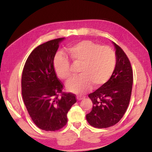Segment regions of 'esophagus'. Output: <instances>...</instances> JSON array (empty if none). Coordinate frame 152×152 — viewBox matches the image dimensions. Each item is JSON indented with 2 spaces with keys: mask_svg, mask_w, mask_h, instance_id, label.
<instances>
[{
  "mask_svg": "<svg viewBox=\"0 0 152 152\" xmlns=\"http://www.w3.org/2000/svg\"><path fill=\"white\" fill-rule=\"evenodd\" d=\"M77 99H78V100H81V99H84L85 98V96H77Z\"/></svg>",
  "mask_w": 152,
  "mask_h": 152,
  "instance_id": "esophagus-1",
  "label": "esophagus"
}]
</instances>
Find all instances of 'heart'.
Instances as JSON below:
<instances>
[{
	"label": "heart",
	"instance_id": "b5f03b06",
	"mask_svg": "<svg viewBox=\"0 0 152 152\" xmlns=\"http://www.w3.org/2000/svg\"><path fill=\"white\" fill-rule=\"evenodd\" d=\"M74 64H80V75L67 83V88L76 94H84L91 87L104 85L109 80L116 66V55L108 46L100 45L89 40L77 42L67 48ZM53 65L58 78L68 80L72 77L71 64L68 58L62 54L54 56Z\"/></svg>",
	"mask_w": 152,
	"mask_h": 152
}]
</instances>
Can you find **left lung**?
Here are the masks:
<instances>
[{"label": "left lung", "instance_id": "1", "mask_svg": "<svg viewBox=\"0 0 152 152\" xmlns=\"http://www.w3.org/2000/svg\"><path fill=\"white\" fill-rule=\"evenodd\" d=\"M113 43L117 58L114 72L107 83L89 94L94 105L86 118L91 126L98 128L118 123L128 108L132 93L133 72L130 62L123 50Z\"/></svg>", "mask_w": 152, "mask_h": 152}]
</instances>
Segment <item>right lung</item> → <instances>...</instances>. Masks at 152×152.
<instances>
[{"instance_id":"right-lung-1","label":"right lung","mask_w":152,"mask_h":152,"mask_svg":"<svg viewBox=\"0 0 152 152\" xmlns=\"http://www.w3.org/2000/svg\"><path fill=\"white\" fill-rule=\"evenodd\" d=\"M63 38L48 41L35 48L24 65L22 75V94L34 124L46 131L61 129L67 122V114L76 102V96L63 91L53 60Z\"/></svg>"}]
</instances>
